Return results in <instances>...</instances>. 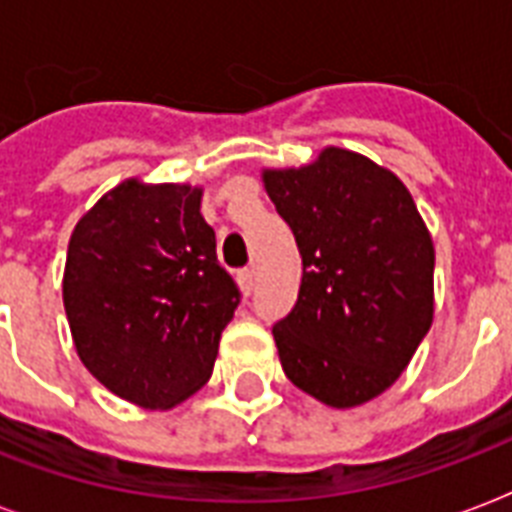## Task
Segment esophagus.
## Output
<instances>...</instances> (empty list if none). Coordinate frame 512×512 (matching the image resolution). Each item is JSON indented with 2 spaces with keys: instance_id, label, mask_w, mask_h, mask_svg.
<instances>
[{
  "instance_id": "esophagus-1",
  "label": "esophagus",
  "mask_w": 512,
  "mask_h": 512,
  "mask_svg": "<svg viewBox=\"0 0 512 512\" xmlns=\"http://www.w3.org/2000/svg\"><path fill=\"white\" fill-rule=\"evenodd\" d=\"M236 281H239V287L244 295H249L252 292V287H255V271L252 268H241L239 273H236Z\"/></svg>"
}]
</instances>
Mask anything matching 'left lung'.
I'll use <instances>...</instances> for the list:
<instances>
[{
    "mask_svg": "<svg viewBox=\"0 0 512 512\" xmlns=\"http://www.w3.org/2000/svg\"><path fill=\"white\" fill-rule=\"evenodd\" d=\"M263 183L303 257L295 308L273 327L284 374L321 404H366L433 324L428 225L393 172L348 148L263 170Z\"/></svg>",
    "mask_w": 512,
    "mask_h": 512,
    "instance_id": "obj_1",
    "label": "left lung"
}]
</instances>
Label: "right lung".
<instances>
[{"label": "right lung", "instance_id": "1", "mask_svg": "<svg viewBox=\"0 0 512 512\" xmlns=\"http://www.w3.org/2000/svg\"><path fill=\"white\" fill-rule=\"evenodd\" d=\"M63 305L98 382L143 409H172L209 380L239 289L215 255L201 188L124 180L68 241Z\"/></svg>", "mask_w": 512, "mask_h": 512}]
</instances>
